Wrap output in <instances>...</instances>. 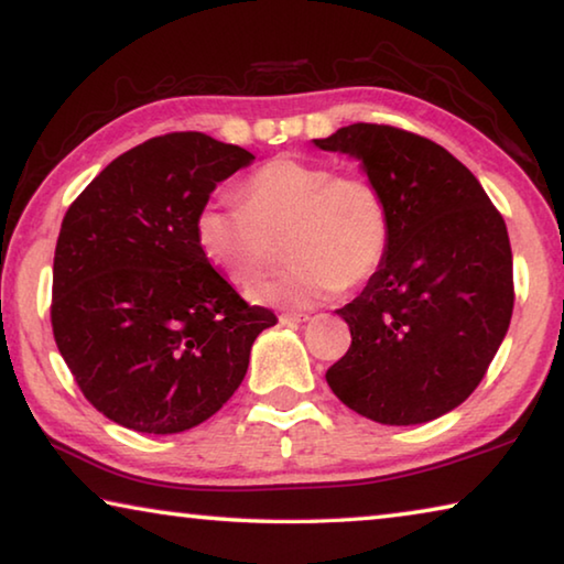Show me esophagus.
I'll return each instance as SVG.
<instances>
[{
    "label": "esophagus",
    "mask_w": 564,
    "mask_h": 564,
    "mask_svg": "<svg viewBox=\"0 0 564 564\" xmlns=\"http://www.w3.org/2000/svg\"><path fill=\"white\" fill-rule=\"evenodd\" d=\"M307 319L310 315H302V312H284V315H280V325H302Z\"/></svg>",
    "instance_id": "obj_1"
}]
</instances>
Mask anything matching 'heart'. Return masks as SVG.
<instances>
[{"label": "heart", "mask_w": 564, "mask_h": 564, "mask_svg": "<svg viewBox=\"0 0 564 564\" xmlns=\"http://www.w3.org/2000/svg\"><path fill=\"white\" fill-rule=\"evenodd\" d=\"M195 235L207 262L242 288L270 270L276 242L288 239L292 267L254 284L249 300L307 310L380 272L392 245V212L380 184L365 174L276 156L249 174L242 199L205 202Z\"/></svg>", "instance_id": "heart-1"}]
</instances>
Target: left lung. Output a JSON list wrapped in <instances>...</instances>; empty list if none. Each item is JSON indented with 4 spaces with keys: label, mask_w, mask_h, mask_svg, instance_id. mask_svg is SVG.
Instances as JSON below:
<instances>
[{
    "label": "left lung",
    "mask_w": 564,
    "mask_h": 564,
    "mask_svg": "<svg viewBox=\"0 0 564 564\" xmlns=\"http://www.w3.org/2000/svg\"><path fill=\"white\" fill-rule=\"evenodd\" d=\"M315 144L362 162L392 212L384 264L337 310L352 345L327 384L380 424L437 420L475 392L510 327L505 219L475 174L420 134L357 122Z\"/></svg>",
    "instance_id": "left-lung-1"
}]
</instances>
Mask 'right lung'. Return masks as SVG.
Listing matches in <instances>:
<instances>
[{"mask_svg":"<svg viewBox=\"0 0 564 564\" xmlns=\"http://www.w3.org/2000/svg\"><path fill=\"white\" fill-rule=\"evenodd\" d=\"M254 154L172 132L109 162L62 219L52 329L74 382L127 430L174 435L242 384L249 349L276 325L202 254L199 207Z\"/></svg>","mask_w":564,"mask_h":564,"instance_id":"add662e5","label":"right lung"}]
</instances>
